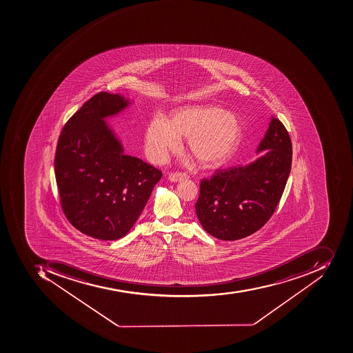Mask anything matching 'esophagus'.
Returning a JSON list of instances; mask_svg holds the SVG:
<instances>
[{"instance_id":"1","label":"esophagus","mask_w":353,"mask_h":353,"mask_svg":"<svg viewBox=\"0 0 353 353\" xmlns=\"http://www.w3.org/2000/svg\"><path fill=\"white\" fill-rule=\"evenodd\" d=\"M188 174L183 173V172H174V173L170 174L168 176V179L170 181H173V183H177V181H180V180L187 179Z\"/></svg>"}]
</instances>
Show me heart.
Here are the masks:
<instances>
[{
	"label": "heart",
	"instance_id": "heart-1",
	"mask_svg": "<svg viewBox=\"0 0 353 353\" xmlns=\"http://www.w3.org/2000/svg\"><path fill=\"white\" fill-rule=\"evenodd\" d=\"M243 133L237 114L210 105L185 106L174 110L170 119L156 116L145 133V150L154 163H162L177 150L179 137H187V148L199 163H223L239 147Z\"/></svg>",
	"mask_w": 353,
	"mask_h": 353
}]
</instances>
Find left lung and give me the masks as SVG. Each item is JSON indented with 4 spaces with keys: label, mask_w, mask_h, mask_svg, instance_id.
Returning <instances> with one entry per match:
<instances>
[{
    "label": "left lung",
    "mask_w": 353,
    "mask_h": 353,
    "mask_svg": "<svg viewBox=\"0 0 353 353\" xmlns=\"http://www.w3.org/2000/svg\"><path fill=\"white\" fill-rule=\"evenodd\" d=\"M263 156L243 166L216 170L199 183L195 204L205 231L222 241L256 233L275 212L287 185L292 143L285 125L272 117L258 152Z\"/></svg>",
    "instance_id": "left-lung-1"
}]
</instances>
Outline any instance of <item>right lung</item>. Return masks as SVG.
Returning a JSON list of instances; mask_svg holds the SVG:
<instances>
[{
	"mask_svg": "<svg viewBox=\"0 0 353 353\" xmlns=\"http://www.w3.org/2000/svg\"><path fill=\"white\" fill-rule=\"evenodd\" d=\"M128 105L121 95L97 93L68 120L57 143L54 174L66 219L102 241L127 235L162 177L158 168L124 154L104 120Z\"/></svg>",
	"mask_w": 353,
	"mask_h": 353,
	"instance_id": "obj_1",
	"label": "right lung"
}]
</instances>
